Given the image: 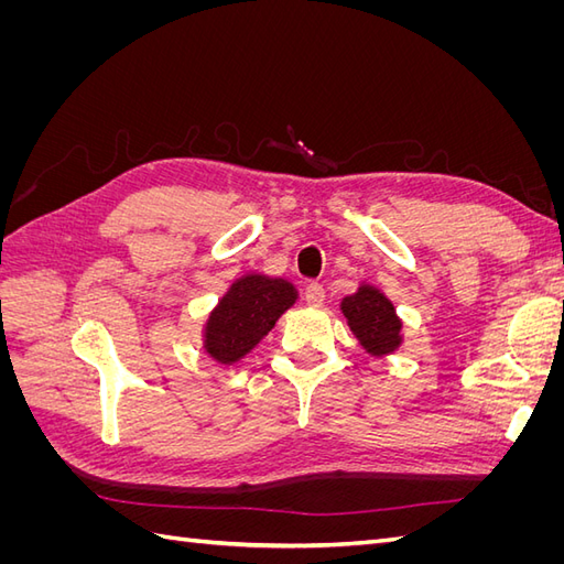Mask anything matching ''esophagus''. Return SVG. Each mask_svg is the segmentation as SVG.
Returning <instances> with one entry per match:
<instances>
[{"mask_svg":"<svg viewBox=\"0 0 564 564\" xmlns=\"http://www.w3.org/2000/svg\"><path fill=\"white\" fill-rule=\"evenodd\" d=\"M324 286L322 284H317V282H311L308 286H305V292H303V296H305V303L308 305H313V308H319V305L324 303Z\"/></svg>","mask_w":564,"mask_h":564,"instance_id":"obj_1","label":"esophagus"}]
</instances>
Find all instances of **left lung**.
Listing matches in <instances>:
<instances>
[{
  "label": "left lung",
  "mask_w": 564,
  "mask_h": 564,
  "mask_svg": "<svg viewBox=\"0 0 564 564\" xmlns=\"http://www.w3.org/2000/svg\"><path fill=\"white\" fill-rule=\"evenodd\" d=\"M340 313L346 315L350 332L369 355L383 357L400 348L402 322L395 315V305L377 286L362 284L352 296L340 301Z\"/></svg>",
  "instance_id": "8db88e82"
}]
</instances>
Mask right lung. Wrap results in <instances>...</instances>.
Segmentation results:
<instances>
[{
	"instance_id": "obj_1",
	"label": "right lung",
	"mask_w": 564,
	"mask_h": 564,
	"mask_svg": "<svg viewBox=\"0 0 564 564\" xmlns=\"http://www.w3.org/2000/svg\"><path fill=\"white\" fill-rule=\"evenodd\" d=\"M296 299V286L282 278L251 272L235 280L204 324V350L220 365L242 360Z\"/></svg>"
}]
</instances>
